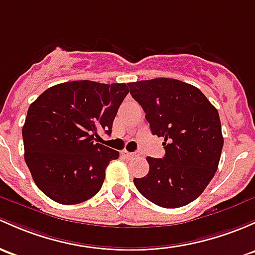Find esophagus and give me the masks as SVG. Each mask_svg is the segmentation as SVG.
I'll return each mask as SVG.
<instances>
[{
	"instance_id": "obj_1",
	"label": "esophagus",
	"mask_w": 255,
	"mask_h": 255,
	"mask_svg": "<svg viewBox=\"0 0 255 255\" xmlns=\"http://www.w3.org/2000/svg\"><path fill=\"white\" fill-rule=\"evenodd\" d=\"M122 155L125 157H127V159H134V157L140 156V154H139V152H129V151H127V150H123Z\"/></svg>"
}]
</instances>
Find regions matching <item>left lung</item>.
<instances>
[{"instance_id":"obj_1","label":"left lung","mask_w":255,"mask_h":255,"mask_svg":"<svg viewBox=\"0 0 255 255\" xmlns=\"http://www.w3.org/2000/svg\"><path fill=\"white\" fill-rule=\"evenodd\" d=\"M154 135L162 136L165 156L146 157L148 175L134 178L143 197L161 208L197 199L218 170L224 138L215 106L194 85L155 78L128 83Z\"/></svg>"}]
</instances>
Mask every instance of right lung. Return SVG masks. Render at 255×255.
Wrapping results in <instances>:
<instances>
[{
    "label": "right lung",
    "instance_id": "obj_1",
    "mask_svg": "<svg viewBox=\"0 0 255 255\" xmlns=\"http://www.w3.org/2000/svg\"><path fill=\"white\" fill-rule=\"evenodd\" d=\"M126 84L74 80L53 85L29 106L21 129L24 160L45 195L79 204L101 189L116 150L95 143L99 129L111 134L127 94Z\"/></svg>",
    "mask_w": 255,
    "mask_h": 255
}]
</instances>
